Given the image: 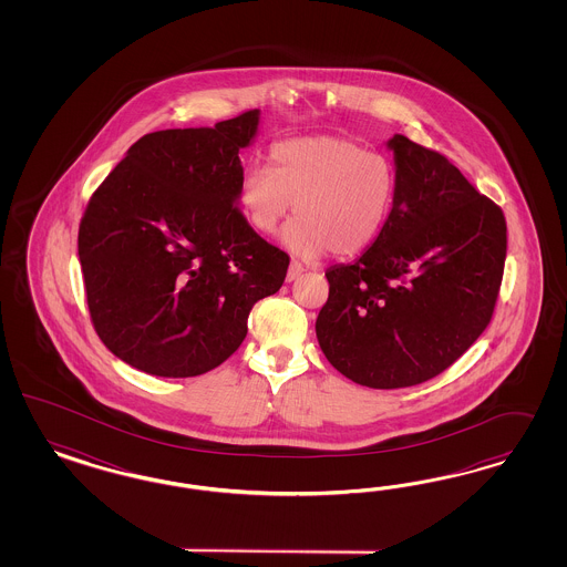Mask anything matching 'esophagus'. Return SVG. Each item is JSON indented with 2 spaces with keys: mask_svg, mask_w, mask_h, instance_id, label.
Instances as JSON below:
<instances>
[{
  "mask_svg": "<svg viewBox=\"0 0 567 567\" xmlns=\"http://www.w3.org/2000/svg\"><path fill=\"white\" fill-rule=\"evenodd\" d=\"M306 272V266L303 264H299V261H291V266H289V272H287V280L292 282L297 276H301Z\"/></svg>",
  "mask_w": 567,
  "mask_h": 567,
  "instance_id": "1",
  "label": "esophagus"
}]
</instances>
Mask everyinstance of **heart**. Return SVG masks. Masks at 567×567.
Listing matches in <instances>:
<instances>
[{
    "mask_svg": "<svg viewBox=\"0 0 567 567\" xmlns=\"http://www.w3.org/2000/svg\"><path fill=\"white\" fill-rule=\"evenodd\" d=\"M272 171L251 166L239 181V206L259 235H270L295 204L282 243L295 256L318 258L332 249L355 256L389 220L395 174L384 155L341 137H299L276 143Z\"/></svg>",
    "mask_w": 567,
    "mask_h": 567,
    "instance_id": "obj_1",
    "label": "heart"
}]
</instances>
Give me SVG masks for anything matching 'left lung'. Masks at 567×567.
<instances>
[{
    "label": "left lung",
    "mask_w": 567,
    "mask_h": 567,
    "mask_svg": "<svg viewBox=\"0 0 567 567\" xmlns=\"http://www.w3.org/2000/svg\"><path fill=\"white\" fill-rule=\"evenodd\" d=\"M395 199L378 239L353 264L328 268L316 320L327 360L370 389L441 374L488 327L507 254L501 207L460 168L403 135Z\"/></svg>",
    "instance_id": "1"
}]
</instances>
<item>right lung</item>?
<instances>
[{
    "label": "right lung",
    "mask_w": 567,
    "mask_h": 567,
    "mask_svg": "<svg viewBox=\"0 0 567 567\" xmlns=\"http://www.w3.org/2000/svg\"><path fill=\"white\" fill-rule=\"evenodd\" d=\"M259 110L138 138L79 228L86 303L103 344L145 374L187 378L228 360L289 256L243 218L239 152Z\"/></svg>",
    "instance_id": "obj_1"
}]
</instances>
